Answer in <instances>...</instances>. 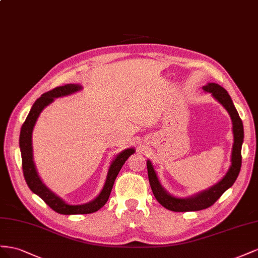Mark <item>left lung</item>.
Segmentation results:
<instances>
[{
    "instance_id": "1",
    "label": "left lung",
    "mask_w": 258,
    "mask_h": 258,
    "mask_svg": "<svg viewBox=\"0 0 258 258\" xmlns=\"http://www.w3.org/2000/svg\"><path fill=\"white\" fill-rule=\"evenodd\" d=\"M205 92L212 93L220 104H222L225 109L230 114L232 120V130H233V137L234 142L232 146V154H231V166L229 171L226 174L225 177L220 180L215 186H213L209 190H205L203 192L199 194L195 197L188 199H179L167 194L162 188L158 180L157 174L154 172L152 164L150 161H147V170H148V178L151 186V190L158 200V202L164 207L165 209L173 211V212H192V211H200L212 207L218 199L222 197L225 191L230 188L233 182L237 179L238 175L241 170L242 163V156H241V148L242 143H243L244 132H243V124L240 119L237 109L233 106V102L227 93L224 87H222L215 83H209L208 85L203 86Z\"/></svg>"
}]
</instances>
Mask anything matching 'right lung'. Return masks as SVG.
<instances>
[{"instance_id":"add662e5","label":"right lung","mask_w":258,"mask_h":258,"mask_svg":"<svg viewBox=\"0 0 258 258\" xmlns=\"http://www.w3.org/2000/svg\"><path fill=\"white\" fill-rule=\"evenodd\" d=\"M81 90V86L78 84H66L62 86H57L51 91L44 93L42 96L36 99L33 104L30 112H29L26 121L21 126L20 136H19V146L21 151V159H23V172L27 185L32 190V192L38 195L42 200L45 202L48 207L54 210L55 212L59 213L63 215H73V214H91L101 209L106 202L108 201L109 196L111 194L114 180L117 174L122 168L125 161L128 159L131 154H133L135 150L133 148L126 149L122 151L117 156L110 165L107 180L104 186V189L101 190L99 196L95 200L88 202L82 205H70L63 202L59 197H57L55 194L44 185L41 181L38 173L35 171V166L32 159V130L42 110L49 105L54 98L66 96Z\"/></svg>"}]
</instances>
